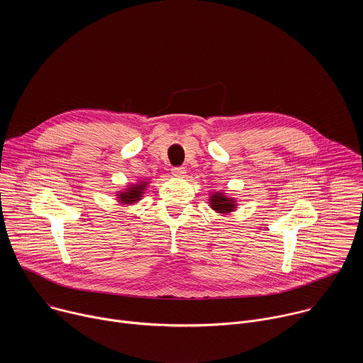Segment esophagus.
<instances>
[{
    "label": "esophagus",
    "mask_w": 363,
    "mask_h": 363,
    "mask_svg": "<svg viewBox=\"0 0 363 363\" xmlns=\"http://www.w3.org/2000/svg\"><path fill=\"white\" fill-rule=\"evenodd\" d=\"M186 174L185 168H181V167H177V168H172V175L177 177V178H184Z\"/></svg>",
    "instance_id": "esophagus-1"
}]
</instances>
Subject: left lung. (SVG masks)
<instances>
[{"label": "left lung", "instance_id": "1", "mask_svg": "<svg viewBox=\"0 0 363 363\" xmlns=\"http://www.w3.org/2000/svg\"><path fill=\"white\" fill-rule=\"evenodd\" d=\"M208 203L210 208L220 216H228L237 210V199L223 191H213L210 194Z\"/></svg>", "mask_w": 363, "mask_h": 363}]
</instances>
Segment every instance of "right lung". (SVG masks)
Masks as SVG:
<instances>
[{"mask_svg": "<svg viewBox=\"0 0 363 363\" xmlns=\"http://www.w3.org/2000/svg\"><path fill=\"white\" fill-rule=\"evenodd\" d=\"M150 181H138L135 184H129L125 189H121L116 192V198H118V202L128 206V205H133L136 202H139L147 188Z\"/></svg>", "mask_w": 363, "mask_h": 363, "instance_id": "add662e5", "label": "right lung"}]
</instances>
